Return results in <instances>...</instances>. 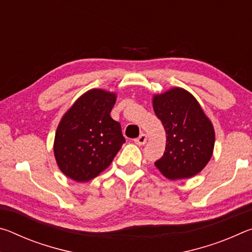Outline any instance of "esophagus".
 Listing matches in <instances>:
<instances>
[{"label": "esophagus", "instance_id": "1", "mask_svg": "<svg viewBox=\"0 0 252 252\" xmlns=\"http://www.w3.org/2000/svg\"><path fill=\"white\" fill-rule=\"evenodd\" d=\"M134 143L138 144V146H143V144H146L147 143V135L144 133L140 134L139 138H136L134 140Z\"/></svg>", "mask_w": 252, "mask_h": 252}]
</instances>
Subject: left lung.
Returning <instances> with one entry per match:
<instances>
[{"label": "left lung", "mask_w": 252, "mask_h": 252, "mask_svg": "<svg viewBox=\"0 0 252 252\" xmlns=\"http://www.w3.org/2000/svg\"><path fill=\"white\" fill-rule=\"evenodd\" d=\"M156 116L167 134L163 157L157 169L170 180L188 179L202 171L215 148V129L197 99L174 87L152 97Z\"/></svg>", "instance_id": "8db88e82"}]
</instances>
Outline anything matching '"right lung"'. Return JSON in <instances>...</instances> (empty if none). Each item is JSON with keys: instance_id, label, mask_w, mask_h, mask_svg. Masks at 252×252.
<instances>
[{"instance_id": "right-lung-1", "label": "right lung", "mask_w": 252, "mask_h": 252, "mask_svg": "<svg viewBox=\"0 0 252 252\" xmlns=\"http://www.w3.org/2000/svg\"><path fill=\"white\" fill-rule=\"evenodd\" d=\"M116 101L114 92L91 89L60 120L53 152L59 169L67 178L76 182L94 179L126 142L120 123L110 116Z\"/></svg>"}]
</instances>
